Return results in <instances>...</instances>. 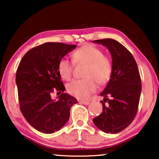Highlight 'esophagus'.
Masks as SVG:
<instances>
[{"mask_svg": "<svg viewBox=\"0 0 159 159\" xmlns=\"http://www.w3.org/2000/svg\"><path fill=\"white\" fill-rule=\"evenodd\" d=\"M80 103H83V104H84V105H88V104L90 103V101H80Z\"/></svg>", "mask_w": 159, "mask_h": 159, "instance_id": "obj_1", "label": "esophagus"}]
</instances>
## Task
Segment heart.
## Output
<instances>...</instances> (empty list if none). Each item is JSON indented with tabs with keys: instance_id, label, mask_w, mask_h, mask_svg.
<instances>
[{
	"instance_id": "1",
	"label": "heart",
	"mask_w": 159,
	"mask_h": 159,
	"mask_svg": "<svg viewBox=\"0 0 159 159\" xmlns=\"http://www.w3.org/2000/svg\"><path fill=\"white\" fill-rule=\"evenodd\" d=\"M74 62L86 64L82 80H75L67 84L69 94L84 99L96 90L98 82L104 84L109 80L112 71L111 60L103 56V52L92 45H84L74 52ZM73 65L69 59L63 58L58 64V71L63 79L69 80L72 75Z\"/></svg>"
}]
</instances>
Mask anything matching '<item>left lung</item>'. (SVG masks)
<instances>
[{
  "instance_id": "left-lung-1",
  "label": "left lung",
  "mask_w": 159,
  "mask_h": 159,
  "mask_svg": "<svg viewBox=\"0 0 159 159\" xmlns=\"http://www.w3.org/2000/svg\"><path fill=\"white\" fill-rule=\"evenodd\" d=\"M107 48L112 58L109 82L101 96L103 112L93 119L95 125L106 133H118L134 120L138 109L141 80L138 65L132 53L114 39L94 40Z\"/></svg>"
}]
</instances>
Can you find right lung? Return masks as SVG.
<instances>
[{
	"instance_id": "1",
	"label": "right lung",
	"mask_w": 159,
	"mask_h": 159,
	"mask_svg": "<svg viewBox=\"0 0 159 159\" xmlns=\"http://www.w3.org/2000/svg\"><path fill=\"white\" fill-rule=\"evenodd\" d=\"M75 45L45 43L27 51L19 63L16 84L20 110L27 122L38 131L51 134L64 127L70 108L77 100L62 93L58 101L51 98L54 90L64 92L58 71L59 61Z\"/></svg>"
}]
</instances>
